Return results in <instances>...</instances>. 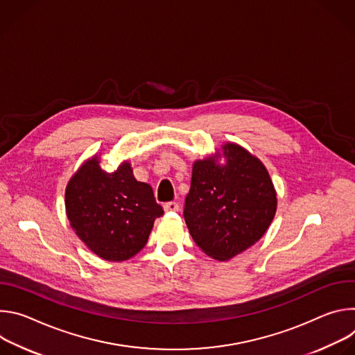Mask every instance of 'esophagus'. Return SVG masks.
Returning a JSON list of instances; mask_svg holds the SVG:
<instances>
[{"instance_id":"34e87169","label":"esophagus","mask_w":355,"mask_h":355,"mask_svg":"<svg viewBox=\"0 0 355 355\" xmlns=\"http://www.w3.org/2000/svg\"><path fill=\"white\" fill-rule=\"evenodd\" d=\"M178 209H180V205L177 204V202H167V204H164L166 212H177Z\"/></svg>"}]
</instances>
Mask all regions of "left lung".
<instances>
[{
	"mask_svg": "<svg viewBox=\"0 0 355 355\" xmlns=\"http://www.w3.org/2000/svg\"><path fill=\"white\" fill-rule=\"evenodd\" d=\"M223 155L227 164L220 166ZM277 212V192L264 164L236 143L192 167L184 219L196 245L227 261L256 244Z\"/></svg>",
	"mask_w": 355,
	"mask_h": 355,
	"instance_id": "obj_1",
	"label": "left lung"
}]
</instances>
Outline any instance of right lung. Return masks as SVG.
<instances>
[{
  "label": "right lung",
  "instance_id": "add662e5",
  "mask_svg": "<svg viewBox=\"0 0 355 355\" xmlns=\"http://www.w3.org/2000/svg\"><path fill=\"white\" fill-rule=\"evenodd\" d=\"M64 202L76 234L107 261L136 256L146 245L155 220L164 214L153 189L136 181L128 162L107 173L99 167L96 156L71 177Z\"/></svg>",
  "mask_w": 355,
  "mask_h": 355
}]
</instances>
